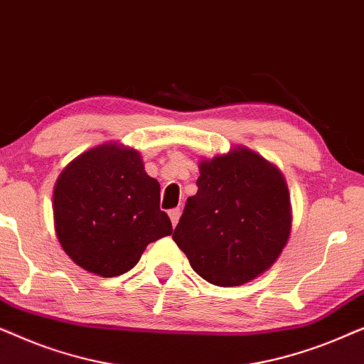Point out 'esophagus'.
Masks as SVG:
<instances>
[{"instance_id": "obj_1", "label": "esophagus", "mask_w": 364, "mask_h": 364, "mask_svg": "<svg viewBox=\"0 0 364 364\" xmlns=\"http://www.w3.org/2000/svg\"><path fill=\"white\" fill-rule=\"evenodd\" d=\"M181 213H182L181 207H176V208H172V210H168V217H171V222H172L173 227L177 225L178 218H181Z\"/></svg>"}]
</instances>
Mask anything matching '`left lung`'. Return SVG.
<instances>
[{"label": "left lung", "mask_w": 364, "mask_h": 364, "mask_svg": "<svg viewBox=\"0 0 364 364\" xmlns=\"http://www.w3.org/2000/svg\"><path fill=\"white\" fill-rule=\"evenodd\" d=\"M173 242L217 287H238L270 268L287 245L291 207L278 168L247 147L202 161Z\"/></svg>", "instance_id": "8db88e82"}]
</instances>
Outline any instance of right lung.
I'll use <instances>...</instances> for the list:
<instances>
[{
	"label": "right lung",
	"instance_id": "1",
	"mask_svg": "<svg viewBox=\"0 0 364 364\" xmlns=\"http://www.w3.org/2000/svg\"><path fill=\"white\" fill-rule=\"evenodd\" d=\"M53 212L63 250L106 278L131 270L149 243L172 233L159 182L144 171L141 154L117 142L68 164L54 186Z\"/></svg>",
	"mask_w": 364,
	"mask_h": 364
}]
</instances>
